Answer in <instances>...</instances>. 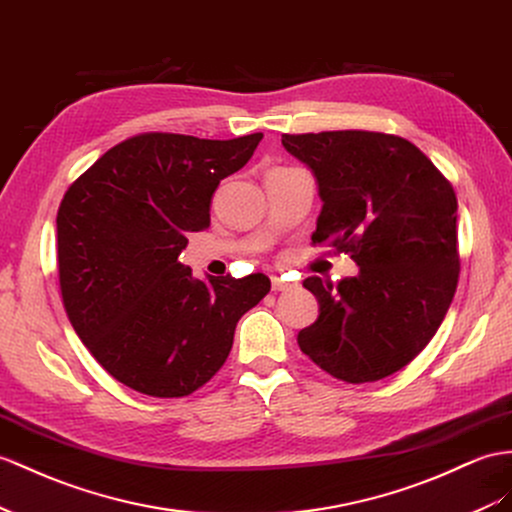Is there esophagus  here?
Masks as SVG:
<instances>
[{"label":"esophagus","mask_w":512,"mask_h":512,"mask_svg":"<svg viewBox=\"0 0 512 512\" xmlns=\"http://www.w3.org/2000/svg\"><path fill=\"white\" fill-rule=\"evenodd\" d=\"M290 287H292V283L285 281L283 277H272V290L274 292H285V290H290Z\"/></svg>","instance_id":"esophagus-1"}]
</instances>
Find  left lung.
Returning <instances> with one entry per match:
<instances>
[{"label":"left lung","instance_id":"1","mask_svg":"<svg viewBox=\"0 0 512 512\" xmlns=\"http://www.w3.org/2000/svg\"><path fill=\"white\" fill-rule=\"evenodd\" d=\"M318 179L313 244L359 266L333 285L305 279L320 316L298 333L305 355L344 383L402 370L437 333L456 292L458 231L452 183L413 142L381 131L283 134Z\"/></svg>","mask_w":512,"mask_h":512}]
</instances>
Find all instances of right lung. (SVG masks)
<instances>
[{
	"label": "right lung",
	"instance_id": "add662e5",
	"mask_svg": "<svg viewBox=\"0 0 512 512\" xmlns=\"http://www.w3.org/2000/svg\"><path fill=\"white\" fill-rule=\"evenodd\" d=\"M264 134L131 136L77 177L58 209L64 311L116 381L153 398L190 396L225 365L235 324L270 292L266 274L201 281L179 255L209 227L220 179Z\"/></svg>",
	"mask_w": 512,
	"mask_h": 512
}]
</instances>
